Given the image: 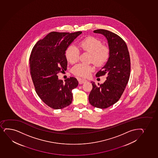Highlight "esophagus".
Wrapping results in <instances>:
<instances>
[{"label": "esophagus", "instance_id": "1", "mask_svg": "<svg viewBox=\"0 0 158 158\" xmlns=\"http://www.w3.org/2000/svg\"><path fill=\"white\" fill-rule=\"evenodd\" d=\"M78 82L80 84H82L84 83L85 82H87V81L86 80H83V79H81V78H79L78 79Z\"/></svg>", "mask_w": 158, "mask_h": 158}]
</instances>
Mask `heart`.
I'll list each match as a JSON object with an SVG mask.
<instances>
[{
  "label": "heart",
  "instance_id": "heart-1",
  "mask_svg": "<svg viewBox=\"0 0 158 158\" xmlns=\"http://www.w3.org/2000/svg\"><path fill=\"white\" fill-rule=\"evenodd\" d=\"M80 46L83 51L91 54L90 60L96 65H103L109 60L110 56V48L107 46L103 45L101 40L98 38L87 37L80 42ZM65 56L69 63H75L79 60L80 51L76 46L71 45L66 50ZM93 70V66L79 64L73 68L72 72L76 76L86 77Z\"/></svg>",
  "mask_w": 158,
  "mask_h": 158
}]
</instances>
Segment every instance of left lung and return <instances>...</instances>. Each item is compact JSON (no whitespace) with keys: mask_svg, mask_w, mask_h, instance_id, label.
Returning a JSON list of instances; mask_svg holds the SVG:
<instances>
[{"mask_svg":"<svg viewBox=\"0 0 158 158\" xmlns=\"http://www.w3.org/2000/svg\"><path fill=\"white\" fill-rule=\"evenodd\" d=\"M94 33L101 34L107 39L110 56L104 66L96 73V77L107 75L103 84L93 87L89 95L93 106L106 109L116 103L123 93L130 75L131 62L127 45L118 35L105 29H96Z\"/></svg>","mask_w":158,"mask_h":158,"instance_id":"left-lung-1","label":"left lung"}]
</instances>
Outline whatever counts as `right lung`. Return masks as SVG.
I'll return each mask as SVG.
<instances>
[{
    "instance_id": "add662e5",
    "label": "right lung",
    "mask_w": 158,
    "mask_h": 158,
    "mask_svg": "<svg viewBox=\"0 0 158 158\" xmlns=\"http://www.w3.org/2000/svg\"><path fill=\"white\" fill-rule=\"evenodd\" d=\"M82 33L52 31L37 42L31 52L30 73L35 91L52 109H63L72 101V90L78 85L77 80L71 77L63 83L57 74L67 69L66 50Z\"/></svg>"
}]
</instances>
